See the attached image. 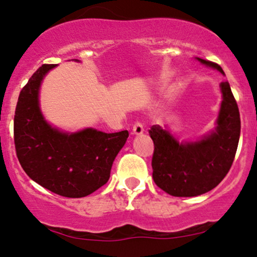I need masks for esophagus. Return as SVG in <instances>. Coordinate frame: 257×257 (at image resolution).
Instances as JSON below:
<instances>
[{"label":"esophagus","instance_id":"34e87169","mask_svg":"<svg viewBox=\"0 0 257 257\" xmlns=\"http://www.w3.org/2000/svg\"><path fill=\"white\" fill-rule=\"evenodd\" d=\"M132 133L135 136H140L144 133V126L140 124V122H136L135 125H133V130H132Z\"/></svg>","mask_w":257,"mask_h":257}]
</instances>
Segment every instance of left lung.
Here are the masks:
<instances>
[{
  "label": "left lung",
  "instance_id": "1",
  "mask_svg": "<svg viewBox=\"0 0 257 257\" xmlns=\"http://www.w3.org/2000/svg\"><path fill=\"white\" fill-rule=\"evenodd\" d=\"M207 68L224 75L215 63L195 57ZM222 93L215 128L195 140L179 142L167 126L153 125L149 131L154 143L153 180L167 194L181 198L212 191L226 177L240 139V112L228 82L220 83Z\"/></svg>",
  "mask_w": 257,
  "mask_h": 257
}]
</instances>
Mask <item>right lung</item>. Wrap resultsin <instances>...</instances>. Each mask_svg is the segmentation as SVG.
Returning a JSON list of instances; mask_svg holds the SVG:
<instances>
[{"instance_id":"add662e5","label":"right lung","mask_w":257,"mask_h":257,"mask_svg":"<svg viewBox=\"0 0 257 257\" xmlns=\"http://www.w3.org/2000/svg\"><path fill=\"white\" fill-rule=\"evenodd\" d=\"M56 66L42 65L21 91L14 118L16 153L24 172L42 187L66 198H83L108 181L128 132L92 127L68 132L50 124L42 113L40 92L44 77Z\"/></svg>"}]
</instances>
